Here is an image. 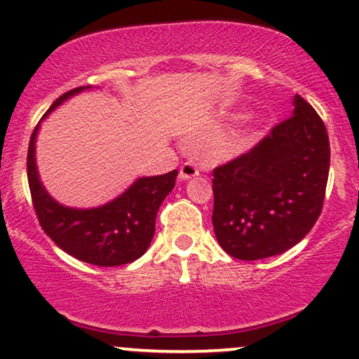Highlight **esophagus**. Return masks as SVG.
<instances>
[{"mask_svg": "<svg viewBox=\"0 0 359 359\" xmlns=\"http://www.w3.org/2000/svg\"><path fill=\"white\" fill-rule=\"evenodd\" d=\"M199 175V168L194 162H185L182 167H180V180H189V179H194V177Z\"/></svg>", "mask_w": 359, "mask_h": 359, "instance_id": "obj_1", "label": "esophagus"}]
</instances>
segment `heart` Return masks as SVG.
<instances>
[{"mask_svg": "<svg viewBox=\"0 0 359 359\" xmlns=\"http://www.w3.org/2000/svg\"><path fill=\"white\" fill-rule=\"evenodd\" d=\"M255 142V130L253 128H245V130H240L236 135L231 138L228 145V151L231 155H240L245 150L253 145Z\"/></svg>", "mask_w": 359, "mask_h": 359, "instance_id": "1", "label": "heart"}]
</instances>
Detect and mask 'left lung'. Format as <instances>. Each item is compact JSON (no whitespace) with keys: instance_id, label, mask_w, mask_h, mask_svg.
Segmentation results:
<instances>
[{"instance_id":"left-lung-1","label":"left lung","mask_w":359,"mask_h":359,"mask_svg":"<svg viewBox=\"0 0 359 359\" xmlns=\"http://www.w3.org/2000/svg\"><path fill=\"white\" fill-rule=\"evenodd\" d=\"M329 162L324 121L295 94L290 118L248 154L212 170V226L221 248L253 262L297 245L323 211Z\"/></svg>"}]
</instances>
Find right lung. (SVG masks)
<instances>
[{
  "label": "right lung",
  "instance_id": "obj_1",
  "mask_svg": "<svg viewBox=\"0 0 359 359\" xmlns=\"http://www.w3.org/2000/svg\"><path fill=\"white\" fill-rule=\"evenodd\" d=\"M84 89H90V86L62 94L43 114L42 121L57 106ZM39 130L40 123L35 126L28 145L27 174L36 217L43 231L60 250L90 265L118 266L138 259L154 240L156 212L174 189L179 172L140 177L121 196L100 208H67L57 203L40 180L35 162Z\"/></svg>",
  "mask_w": 359,
  "mask_h": 359
}]
</instances>
